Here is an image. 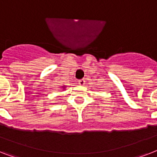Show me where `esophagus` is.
I'll list each match as a JSON object with an SVG mask.
<instances>
[{
	"label": "esophagus",
	"mask_w": 157,
	"mask_h": 157,
	"mask_svg": "<svg viewBox=\"0 0 157 157\" xmlns=\"http://www.w3.org/2000/svg\"><path fill=\"white\" fill-rule=\"evenodd\" d=\"M78 83H79V85H81V86H84V85L86 84V81H85V79H82V80H79Z\"/></svg>",
	"instance_id": "34e87169"
}]
</instances>
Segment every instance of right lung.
<instances>
[{
  "label": "right lung",
  "mask_w": 157,
  "mask_h": 157,
  "mask_svg": "<svg viewBox=\"0 0 157 157\" xmlns=\"http://www.w3.org/2000/svg\"><path fill=\"white\" fill-rule=\"evenodd\" d=\"M63 88H65V86H63Z\"/></svg>",
  "instance_id": "obj_1"
}]
</instances>
